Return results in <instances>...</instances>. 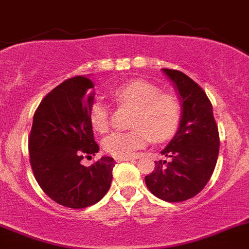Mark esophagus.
Listing matches in <instances>:
<instances>
[{"instance_id": "34e87169", "label": "esophagus", "mask_w": 249, "mask_h": 249, "mask_svg": "<svg viewBox=\"0 0 249 249\" xmlns=\"http://www.w3.org/2000/svg\"><path fill=\"white\" fill-rule=\"evenodd\" d=\"M133 160H134V158H124V159L115 158L116 162H122V161H133Z\"/></svg>"}]
</instances>
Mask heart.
I'll use <instances>...</instances> for the list:
<instances>
[{
  "instance_id": "b5f03b06",
  "label": "heart",
  "mask_w": 249,
  "mask_h": 249,
  "mask_svg": "<svg viewBox=\"0 0 249 249\" xmlns=\"http://www.w3.org/2000/svg\"><path fill=\"white\" fill-rule=\"evenodd\" d=\"M116 104L135 109L130 122L133 130L114 131L103 140V147L114 158H131L150 141H163L171 138L181 119L180 102L174 94L160 93V89L144 80H134L116 88L111 93ZM89 119L99 133L110 126L109 110L102 102L90 107Z\"/></svg>"
}]
</instances>
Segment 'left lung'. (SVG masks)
Wrapping results in <instances>:
<instances>
[{
  "label": "left lung",
  "mask_w": 249,
  "mask_h": 249,
  "mask_svg": "<svg viewBox=\"0 0 249 249\" xmlns=\"http://www.w3.org/2000/svg\"><path fill=\"white\" fill-rule=\"evenodd\" d=\"M162 71L178 93L181 119L175 136L161 151L170 161H156L145 183L161 200L181 202L196 196L211 178L219 151L218 127L203 89L182 71Z\"/></svg>",
  "instance_id": "obj_1"
}]
</instances>
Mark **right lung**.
<instances>
[{
    "label": "right lung",
    "instance_id": "1",
    "mask_svg": "<svg viewBox=\"0 0 249 249\" xmlns=\"http://www.w3.org/2000/svg\"><path fill=\"white\" fill-rule=\"evenodd\" d=\"M94 84L87 75L64 80L48 93L33 115L30 161L38 185L54 202L69 208L97 203L110 189L113 158L91 166L80 161L99 151L89 111Z\"/></svg>",
    "mask_w": 249,
    "mask_h": 249
}]
</instances>
